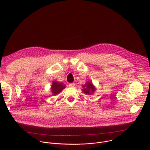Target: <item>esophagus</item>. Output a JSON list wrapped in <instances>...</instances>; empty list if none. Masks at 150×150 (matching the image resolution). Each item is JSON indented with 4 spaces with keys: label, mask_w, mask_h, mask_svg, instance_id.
Instances as JSON below:
<instances>
[{
    "label": "esophagus",
    "mask_w": 150,
    "mask_h": 150,
    "mask_svg": "<svg viewBox=\"0 0 150 150\" xmlns=\"http://www.w3.org/2000/svg\"><path fill=\"white\" fill-rule=\"evenodd\" d=\"M69 87L71 88H74L75 87V83H69Z\"/></svg>",
    "instance_id": "34e87169"
}]
</instances>
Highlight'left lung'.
I'll use <instances>...</instances> for the list:
<instances>
[{
	"label": "left lung",
	"mask_w": 150,
	"mask_h": 150,
	"mask_svg": "<svg viewBox=\"0 0 150 150\" xmlns=\"http://www.w3.org/2000/svg\"><path fill=\"white\" fill-rule=\"evenodd\" d=\"M82 92L87 95H91L93 94V93L96 91V88L94 86V85L93 84V83L91 82L88 81L85 84H84L83 85H82Z\"/></svg>",
	"instance_id": "1"
}]
</instances>
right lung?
<instances>
[{
    "label": "right lung",
    "instance_id": "right-lung-1",
    "mask_svg": "<svg viewBox=\"0 0 150 150\" xmlns=\"http://www.w3.org/2000/svg\"><path fill=\"white\" fill-rule=\"evenodd\" d=\"M65 87V85L63 83L59 82L57 81H53L51 85V93H52L53 96H56L62 92V91Z\"/></svg>",
    "mask_w": 150,
    "mask_h": 150
}]
</instances>
